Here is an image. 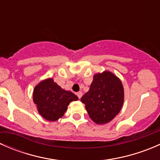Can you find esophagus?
<instances>
[{"mask_svg":"<svg viewBox=\"0 0 160 160\" xmlns=\"http://www.w3.org/2000/svg\"><path fill=\"white\" fill-rule=\"evenodd\" d=\"M77 97H78L79 98H81V97H82V95H83V93H82L81 91H79V92H77Z\"/></svg>","mask_w":160,"mask_h":160,"instance_id":"esophagus-1","label":"esophagus"}]
</instances>
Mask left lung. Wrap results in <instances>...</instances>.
<instances>
[{"label":"left lung","mask_w":160,"mask_h":160,"mask_svg":"<svg viewBox=\"0 0 160 160\" xmlns=\"http://www.w3.org/2000/svg\"><path fill=\"white\" fill-rule=\"evenodd\" d=\"M90 118L104 125L115 118L124 103V88L120 79L110 71L94 74L90 89L80 99Z\"/></svg>","instance_id":"left-lung-1"}]
</instances>
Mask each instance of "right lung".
<instances>
[{
	"label": "right lung",
	"instance_id": "1",
	"mask_svg": "<svg viewBox=\"0 0 160 160\" xmlns=\"http://www.w3.org/2000/svg\"><path fill=\"white\" fill-rule=\"evenodd\" d=\"M32 96L40 115L49 122L62 118L70 103L78 100L77 96L61 88L52 78L39 82L34 88Z\"/></svg>",
	"mask_w": 160,
	"mask_h": 160
}]
</instances>
